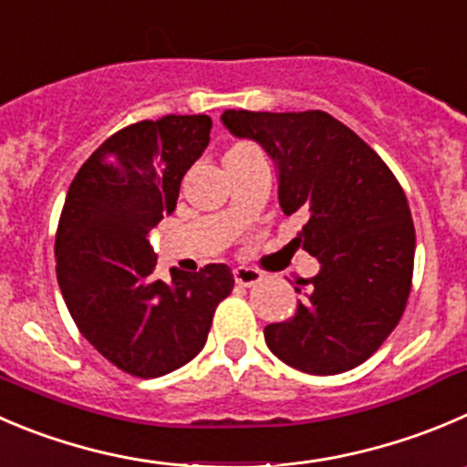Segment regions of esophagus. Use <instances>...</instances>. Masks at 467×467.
Masks as SVG:
<instances>
[{"label": "esophagus", "instance_id": "1", "mask_svg": "<svg viewBox=\"0 0 467 467\" xmlns=\"http://www.w3.org/2000/svg\"><path fill=\"white\" fill-rule=\"evenodd\" d=\"M233 274H234V280H237V285H242V287H253V285H257L262 280L260 271L251 269V266H237Z\"/></svg>", "mask_w": 467, "mask_h": 467}]
</instances>
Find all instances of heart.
<instances>
[{"label":"heart","instance_id":"b5f03b06","mask_svg":"<svg viewBox=\"0 0 467 467\" xmlns=\"http://www.w3.org/2000/svg\"><path fill=\"white\" fill-rule=\"evenodd\" d=\"M242 150H246V148H242V146H239V148H233V150H230L228 155H234V152H242Z\"/></svg>","mask_w":467,"mask_h":467}]
</instances>
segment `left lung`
<instances>
[{"mask_svg": "<svg viewBox=\"0 0 467 467\" xmlns=\"http://www.w3.org/2000/svg\"><path fill=\"white\" fill-rule=\"evenodd\" d=\"M221 120L274 160L280 207L306 216L294 242L321 265L292 319L266 326V347L306 374L358 368L409 301L415 228L404 189L358 134L326 111L228 109Z\"/></svg>", "mask_w": 467, "mask_h": 467, "instance_id": "obj_1", "label": "left lung"}]
</instances>
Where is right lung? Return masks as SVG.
<instances>
[{
	"label": "right lung",
	"mask_w": 467,
	"mask_h": 467,
	"mask_svg": "<svg viewBox=\"0 0 467 467\" xmlns=\"http://www.w3.org/2000/svg\"><path fill=\"white\" fill-rule=\"evenodd\" d=\"M212 119L164 116L109 137L67 189L54 257L79 333L123 372L157 379L201 354L233 271L207 265L157 280L148 234L175 210L180 182L210 143Z\"/></svg>",
	"instance_id": "obj_1"
}]
</instances>
